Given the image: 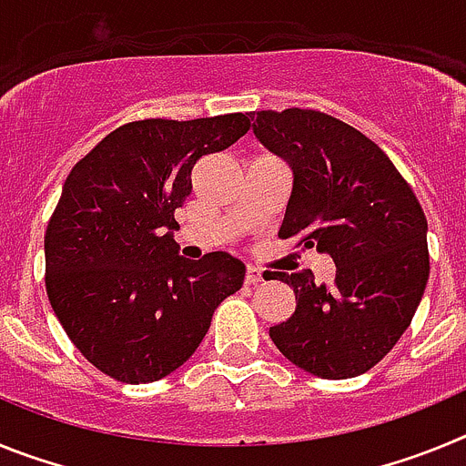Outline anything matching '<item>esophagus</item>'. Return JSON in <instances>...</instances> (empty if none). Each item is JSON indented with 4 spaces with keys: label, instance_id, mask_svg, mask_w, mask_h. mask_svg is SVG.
I'll list each match as a JSON object with an SVG mask.
<instances>
[{
    "label": "esophagus",
    "instance_id": "esophagus-1",
    "mask_svg": "<svg viewBox=\"0 0 466 466\" xmlns=\"http://www.w3.org/2000/svg\"><path fill=\"white\" fill-rule=\"evenodd\" d=\"M245 282L247 284H257V282H263V273L258 268H254V266H247L245 270Z\"/></svg>",
    "mask_w": 466,
    "mask_h": 466
}]
</instances>
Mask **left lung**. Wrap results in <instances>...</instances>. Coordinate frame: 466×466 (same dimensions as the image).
Masks as SVG:
<instances>
[{"label": "left lung", "mask_w": 466, "mask_h": 466, "mask_svg": "<svg viewBox=\"0 0 466 466\" xmlns=\"http://www.w3.org/2000/svg\"><path fill=\"white\" fill-rule=\"evenodd\" d=\"M252 130L294 172L279 238L336 263L329 287L310 270L279 273L294 287L296 310L270 327V339L312 376H361L397 345L425 294V212L385 151L339 118L268 109Z\"/></svg>", "instance_id": "8db88e82"}]
</instances>
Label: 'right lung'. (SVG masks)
Segmentation results:
<instances>
[{
    "instance_id": "obj_1",
    "label": "right lung",
    "mask_w": 466,
    "mask_h": 466,
    "mask_svg": "<svg viewBox=\"0 0 466 466\" xmlns=\"http://www.w3.org/2000/svg\"><path fill=\"white\" fill-rule=\"evenodd\" d=\"M249 126V114L126 123L67 175L44 238L46 294L97 371L127 385L166 378L242 287L245 263L226 252L187 261L172 230L193 166Z\"/></svg>"
}]
</instances>
